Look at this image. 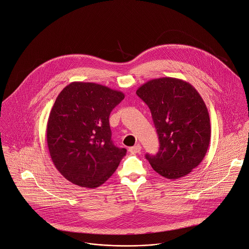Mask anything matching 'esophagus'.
Listing matches in <instances>:
<instances>
[{"label":"esophagus","mask_w":249,"mask_h":249,"mask_svg":"<svg viewBox=\"0 0 249 249\" xmlns=\"http://www.w3.org/2000/svg\"><path fill=\"white\" fill-rule=\"evenodd\" d=\"M141 150H142V146H141L140 144H137V145H135V146H133V147H130V148H129V151H130L131 153H133V154L140 153V152H141Z\"/></svg>","instance_id":"1"}]
</instances>
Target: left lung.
<instances>
[{"label": "left lung", "mask_w": 249, "mask_h": 249, "mask_svg": "<svg viewBox=\"0 0 249 249\" xmlns=\"http://www.w3.org/2000/svg\"><path fill=\"white\" fill-rule=\"evenodd\" d=\"M138 96L149 107L160 149L146 154L152 168L175 180L191 173L203 160L211 140L208 108L198 91L188 82L162 77L143 84Z\"/></svg>", "instance_id": "obj_1"}]
</instances>
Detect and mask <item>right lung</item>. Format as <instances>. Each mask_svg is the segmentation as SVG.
Returning a JSON list of instances; mask_svg holds the SVG:
<instances>
[{"label":"right lung","mask_w":249,"mask_h":249,"mask_svg":"<svg viewBox=\"0 0 249 249\" xmlns=\"http://www.w3.org/2000/svg\"><path fill=\"white\" fill-rule=\"evenodd\" d=\"M125 95L95 83L73 82L57 95L47 123L51 159L74 185L95 189L116 170L125 148L111 142L110 111Z\"/></svg>","instance_id":"obj_1"}]
</instances>
